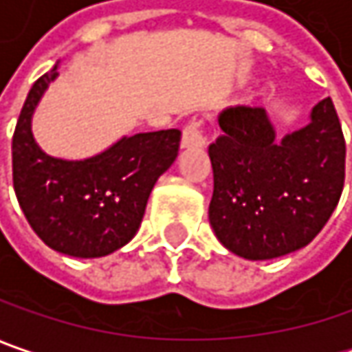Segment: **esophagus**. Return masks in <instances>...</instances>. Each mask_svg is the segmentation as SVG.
I'll list each match as a JSON object with an SVG mask.
<instances>
[{"instance_id": "obj_1", "label": "esophagus", "mask_w": 352, "mask_h": 352, "mask_svg": "<svg viewBox=\"0 0 352 352\" xmlns=\"http://www.w3.org/2000/svg\"><path fill=\"white\" fill-rule=\"evenodd\" d=\"M205 142V122L201 118H192L191 122L183 128L181 147H203Z\"/></svg>"}]
</instances>
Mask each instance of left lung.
Wrapping results in <instances>:
<instances>
[{
    "mask_svg": "<svg viewBox=\"0 0 352 352\" xmlns=\"http://www.w3.org/2000/svg\"><path fill=\"white\" fill-rule=\"evenodd\" d=\"M208 147L214 189L208 219L222 244L248 260H270L309 244L344 185V138L333 100L311 124L276 142L262 108L236 106L219 118Z\"/></svg>",
    "mask_w": 352,
    "mask_h": 352,
    "instance_id": "left-lung-1",
    "label": "left lung"
}]
</instances>
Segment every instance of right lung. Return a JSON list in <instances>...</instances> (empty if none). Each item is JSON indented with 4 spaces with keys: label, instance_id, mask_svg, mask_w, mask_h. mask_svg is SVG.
I'll use <instances>...</instances> for the list:
<instances>
[{
    "label": "right lung",
    "instance_id": "add662e5",
    "mask_svg": "<svg viewBox=\"0 0 352 352\" xmlns=\"http://www.w3.org/2000/svg\"><path fill=\"white\" fill-rule=\"evenodd\" d=\"M56 67L31 86L13 131V189L25 219L56 252L100 258L128 244L140 228L155 181L175 161L179 130L122 138L85 161L54 160L33 140L31 116L56 78Z\"/></svg>",
    "mask_w": 352,
    "mask_h": 352
}]
</instances>
